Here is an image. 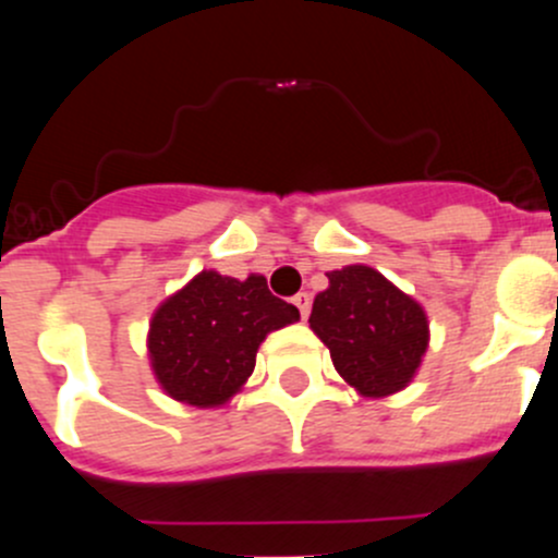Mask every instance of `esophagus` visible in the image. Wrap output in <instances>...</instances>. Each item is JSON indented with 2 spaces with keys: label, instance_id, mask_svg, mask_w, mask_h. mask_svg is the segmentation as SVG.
Returning <instances> with one entry per match:
<instances>
[{
  "label": "esophagus",
  "instance_id": "esophagus-1",
  "mask_svg": "<svg viewBox=\"0 0 558 558\" xmlns=\"http://www.w3.org/2000/svg\"><path fill=\"white\" fill-rule=\"evenodd\" d=\"M294 305H296V311H300V315L302 318H307V315H311V294H307V291H300V294L294 296Z\"/></svg>",
  "mask_w": 558,
  "mask_h": 558
}]
</instances>
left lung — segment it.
Returning a JSON list of instances; mask_svg holds the SVG:
<instances>
[{
  "mask_svg": "<svg viewBox=\"0 0 558 558\" xmlns=\"http://www.w3.org/2000/svg\"><path fill=\"white\" fill-rule=\"evenodd\" d=\"M313 302L311 326L329 348L337 373L364 397H386L410 384L429 342L418 302L373 267L335 269Z\"/></svg>",
  "mask_w": 558,
  "mask_h": 558,
  "instance_id": "obj_1",
  "label": "left lung"
}]
</instances>
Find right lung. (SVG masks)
<instances>
[{"instance_id": "1", "label": "right lung", "mask_w": 558, "mask_h": 558, "mask_svg": "<svg viewBox=\"0 0 558 558\" xmlns=\"http://www.w3.org/2000/svg\"><path fill=\"white\" fill-rule=\"evenodd\" d=\"M296 318L300 311L278 300L262 275H196L154 315L148 351L156 378L180 402L223 404L256 367L267 331Z\"/></svg>"}]
</instances>
